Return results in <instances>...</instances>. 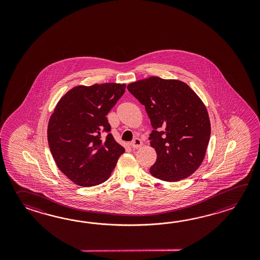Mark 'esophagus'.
Returning a JSON list of instances; mask_svg holds the SVG:
<instances>
[{"label":"esophagus","instance_id":"34e87169","mask_svg":"<svg viewBox=\"0 0 260 260\" xmlns=\"http://www.w3.org/2000/svg\"><path fill=\"white\" fill-rule=\"evenodd\" d=\"M142 141L139 139V138H135L134 140H133L132 142L130 143V146H131V148L133 149H138L139 148H141L142 147Z\"/></svg>","mask_w":260,"mask_h":260}]
</instances>
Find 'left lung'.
I'll return each mask as SVG.
<instances>
[{
    "label": "left lung",
    "mask_w": 260,
    "mask_h": 260,
    "mask_svg": "<svg viewBox=\"0 0 260 260\" xmlns=\"http://www.w3.org/2000/svg\"><path fill=\"white\" fill-rule=\"evenodd\" d=\"M127 89L145 106L153 127L149 139L157 160L150 174L169 182L192 175L204 160L210 139L204 102L178 80L151 76L129 83Z\"/></svg>",
    "instance_id": "obj_1"
}]
</instances>
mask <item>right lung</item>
<instances>
[{
    "instance_id": "obj_1",
    "label": "right lung",
    "mask_w": 260,
    "mask_h": 260,
    "mask_svg": "<svg viewBox=\"0 0 260 260\" xmlns=\"http://www.w3.org/2000/svg\"><path fill=\"white\" fill-rule=\"evenodd\" d=\"M124 92V83L78 85L61 98L50 117L51 153L59 170L81 187L106 181L124 152L106 117ZM103 132L107 136L102 139Z\"/></svg>"
}]
</instances>
